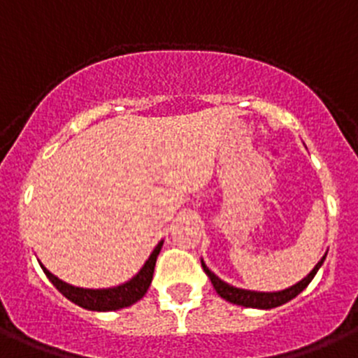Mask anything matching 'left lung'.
<instances>
[{"mask_svg": "<svg viewBox=\"0 0 358 358\" xmlns=\"http://www.w3.org/2000/svg\"><path fill=\"white\" fill-rule=\"evenodd\" d=\"M327 255H323V258L316 263V266L303 277L302 280H299L296 285L289 286L286 289H280V292H255V289H243V288H236V286L228 285L226 280L220 279L219 275L212 272V270L206 266V263L201 259V266L205 270V273L208 275V279L212 280L213 288L215 292L219 293V296H222L228 302L236 303V306H243V307H252V309H273V307H279L282 303L289 302V300L295 299L299 293H302L303 289L309 286V282L315 279L316 272L322 268L323 262H325Z\"/></svg>", "mask_w": 358, "mask_h": 358, "instance_id": "left-lung-1", "label": "left lung"}]
</instances>
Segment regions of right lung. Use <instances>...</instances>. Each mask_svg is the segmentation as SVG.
<instances>
[{
    "mask_svg": "<svg viewBox=\"0 0 358 358\" xmlns=\"http://www.w3.org/2000/svg\"><path fill=\"white\" fill-rule=\"evenodd\" d=\"M164 240H160L155 245V249L152 250V255L148 256V259L145 262V265L139 268V272L132 277V279L125 280L123 285L111 286V288H79V286H72L65 280H62L59 277H56L55 273L49 272L45 266L40 263L43 273L48 275V279L51 280L52 285L56 286L59 293H62L65 299H69L70 302L78 303L79 307L88 310H99V313H106V310H118L123 307H129L132 303H136L138 300H141L145 296V293L148 292L150 285H152L153 279V270H155L157 256H159L160 249H162Z\"/></svg>",
    "mask_w": 358,
    "mask_h": 358,
    "instance_id": "right-lung-1",
    "label": "right lung"
}]
</instances>
